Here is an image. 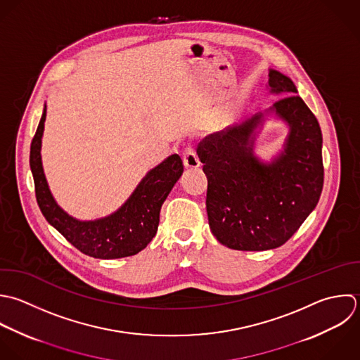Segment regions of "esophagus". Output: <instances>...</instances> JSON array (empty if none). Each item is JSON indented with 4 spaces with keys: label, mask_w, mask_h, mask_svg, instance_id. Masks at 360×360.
Listing matches in <instances>:
<instances>
[{
    "label": "esophagus",
    "mask_w": 360,
    "mask_h": 360,
    "mask_svg": "<svg viewBox=\"0 0 360 360\" xmlns=\"http://www.w3.org/2000/svg\"><path fill=\"white\" fill-rule=\"evenodd\" d=\"M182 161L185 168H198L200 165V161L198 158V154L192 146H186L182 154Z\"/></svg>",
    "instance_id": "34e87169"
}]
</instances>
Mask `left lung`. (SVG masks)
Segmentation results:
<instances>
[{"label":"left lung","mask_w":360,"mask_h":360,"mask_svg":"<svg viewBox=\"0 0 360 360\" xmlns=\"http://www.w3.org/2000/svg\"><path fill=\"white\" fill-rule=\"evenodd\" d=\"M268 84L271 95H286L271 112L290 129L285 150L272 162L254 155L262 113L207 136L198 147L207 176L210 230L219 243L238 251L283 245L314 210L323 192V134L317 117L296 95L289 77L269 70Z\"/></svg>","instance_id":"1"}]
</instances>
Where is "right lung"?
I'll return each instance as SVG.
<instances>
[{"instance_id":"right-lung-1","label":"right lung","mask_w":360,"mask_h":360,"mask_svg":"<svg viewBox=\"0 0 360 360\" xmlns=\"http://www.w3.org/2000/svg\"><path fill=\"white\" fill-rule=\"evenodd\" d=\"M46 120V105L30 144V169L37 205L44 219L82 254L99 259L131 257L154 238L160 210L184 172L178 154L153 168L137 185L124 205L108 217L81 221L68 216L54 200L41 167L40 147Z\"/></svg>"}]
</instances>
